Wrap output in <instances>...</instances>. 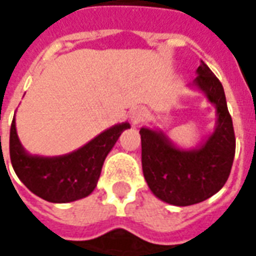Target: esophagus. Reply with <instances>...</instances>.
I'll use <instances>...</instances> for the list:
<instances>
[{
	"label": "esophagus",
	"mask_w": 256,
	"mask_h": 256,
	"mask_svg": "<svg viewBox=\"0 0 256 256\" xmlns=\"http://www.w3.org/2000/svg\"><path fill=\"white\" fill-rule=\"evenodd\" d=\"M146 116H146V112L140 108H132V112H130V120H132V122L134 124H140V122H144V120H146Z\"/></svg>",
	"instance_id": "34e87169"
}]
</instances>
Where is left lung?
Here are the masks:
<instances>
[{
	"instance_id": "obj_1",
	"label": "left lung",
	"mask_w": 256,
	"mask_h": 256,
	"mask_svg": "<svg viewBox=\"0 0 256 256\" xmlns=\"http://www.w3.org/2000/svg\"><path fill=\"white\" fill-rule=\"evenodd\" d=\"M188 88L202 92L215 106L214 132L192 148H179L160 128H142V170L156 198L172 206H190L216 194L230 175L235 134L224 90L210 68L200 61Z\"/></svg>"
}]
</instances>
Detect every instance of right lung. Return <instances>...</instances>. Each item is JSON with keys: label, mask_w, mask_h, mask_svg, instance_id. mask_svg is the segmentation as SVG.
Wrapping results in <instances>:
<instances>
[{"label": "right lung", "mask_w": 256, "mask_h": 256, "mask_svg": "<svg viewBox=\"0 0 256 256\" xmlns=\"http://www.w3.org/2000/svg\"><path fill=\"white\" fill-rule=\"evenodd\" d=\"M126 128H130L128 122L116 124L69 154L44 156L24 148L13 118L9 146L12 166L20 180L40 198L52 203L74 202L94 191L106 156Z\"/></svg>", "instance_id": "obj_1"}]
</instances>
